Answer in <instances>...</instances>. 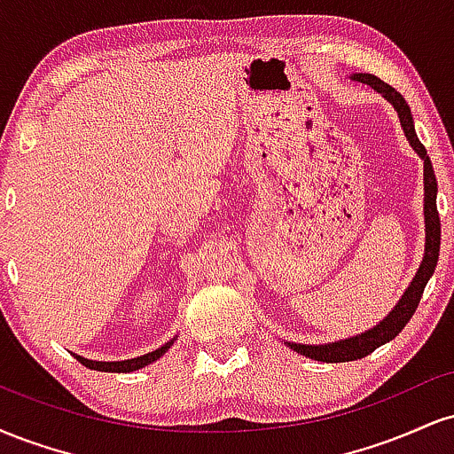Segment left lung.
<instances>
[{"label":"left lung","mask_w":454,"mask_h":454,"mask_svg":"<svg viewBox=\"0 0 454 454\" xmlns=\"http://www.w3.org/2000/svg\"><path fill=\"white\" fill-rule=\"evenodd\" d=\"M352 81L364 82V85L373 87L378 93H382L387 100L393 104L395 111L399 114L401 128H403L405 138L410 140L411 149L420 155L425 164V173H423V184H425V256L423 262H420L419 270H416L414 279L410 281L408 290H405L403 296L399 299V303L393 307V311L384 317L380 325H376L369 331L361 333V335L348 337V340H340L335 343H325V346H307V343H288L294 352L303 354L307 358H314V361H322V363H348V361H356V358H364L367 354H372L376 348L384 346V343L395 340L403 326L408 325L410 317L414 316L416 307L420 303V296L425 293V286L429 281L431 275H434L435 264H437V256H440V213H437V181H435V173L434 166H431L429 155H427V149L423 147L419 137H416L414 129V119H411L410 106L405 104L403 96L395 90V87L387 85L384 81H380L378 76L373 74H352Z\"/></svg>","instance_id":"left-lung-1"}]
</instances>
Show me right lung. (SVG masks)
Returning a JSON list of instances; mask_svg holds the SVG:
<instances>
[{
	"mask_svg": "<svg viewBox=\"0 0 454 454\" xmlns=\"http://www.w3.org/2000/svg\"><path fill=\"white\" fill-rule=\"evenodd\" d=\"M175 340H170L168 343H164V346L158 348V350L149 352V354H143V356H137V358H128V361H113V363H106V361H90V358H82L78 356L76 358L81 361L85 367L90 369H96V372H113V373H129V372H137V369L145 367V364L158 361V358L168 350L170 346H173Z\"/></svg>",
	"mask_w": 454,
	"mask_h": 454,
	"instance_id": "1",
	"label": "right lung"
}]
</instances>
